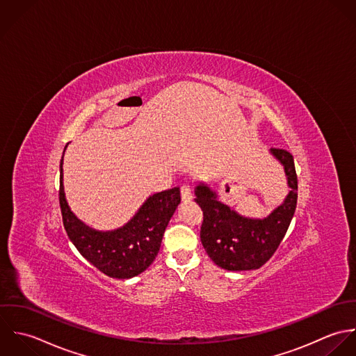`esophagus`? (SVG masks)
<instances>
[{
  "mask_svg": "<svg viewBox=\"0 0 356 356\" xmlns=\"http://www.w3.org/2000/svg\"><path fill=\"white\" fill-rule=\"evenodd\" d=\"M180 191H181V200L184 202H188V201L193 200V193H191V186L190 184H183Z\"/></svg>",
  "mask_w": 356,
  "mask_h": 356,
  "instance_id": "34e87169",
  "label": "esophagus"
}]
</instances>
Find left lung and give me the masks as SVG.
<instances>
[{
  "label": "left lung",
  "mask_w": 356,
  "mask_h": 356,
  "mask_svg": "<svg viewBox=\"0 0 356 356\" xmlns=\"http://www.w3.org/2000/svg\"><path fill=\"white\" fill-rule=\"evenodd\" d=\"M271 152L282 162L291 191L284 204L263 220L235 213L204 184L195 188V202L204 212L201 242L209 257L224 270L248 271L264 266L277 252L290 225L297 205V175L293 155L284 148H273Z\"/></svg>",
  "instance_id": "1"
}]
</instances>
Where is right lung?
Wrapping results in <instances>:
<instances>
[{
  "label": "right lung",
  "instance_id": "add662e5",
  "mask_svg": "<svg viewBox=\"0 0 356 356\" xmlns=\"http://www.w3.org/2000/svg\"><path fill=\"white\" fill-rule=\"evenodd\" d=\"M62 165L63 156L59 202L63 225L74 246L92 266L110 278L128 280L142 274L159 252L165 228L181 200L180 188L173 187L154 194L127 225L111 232H99L82 224L70 212L63 191Z\"/></svg>",
  "mask_w": 356,
  "mask_h": 356
}]
</instances>
